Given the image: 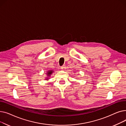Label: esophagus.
I'll return each mask as SVG.
<instances>
[{
    "label": "esophagus",
    "mask_w": 126,
    "mask_h": 126,
    "mask_svg": "<svg viewBox=\"0 0 126 126\" xmlns=\"http://www.w3.org/2000/svg\"><path fill=\"white\" fill-rule=\"evenodd\" d=\"M61 69H62V70H65L66 69V66L65 65H63V66H62L61 67Z\"/></svg>",
    "instance_id": "esophagus-1"
}]
</instances>
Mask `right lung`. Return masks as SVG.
Masks as SVG:
<instances>
[{"mask_svg": "<svg viewBox=\"0 0 126 126\" xmlns=\"http://www.w3.org/2000/svg\"><path fill=\"white\" fill-rule=\"evenodd\" d=\"M52 72H53V71H52V70H49V71H48V72H47V75L49 76H50V75H51L52 74Z\"/></svg>", "mask_w": 126, "mask_h": 126, "instance_id": "1", "label": "right lung"}]
</instances>
